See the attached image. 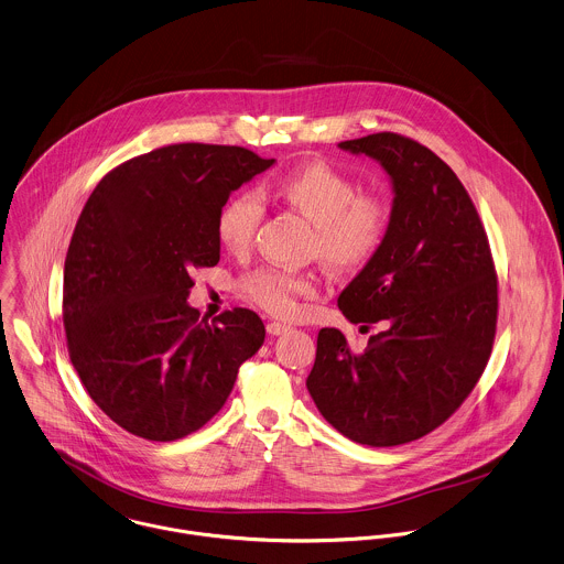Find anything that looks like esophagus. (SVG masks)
Returning a JSON list of instances; mask_svg holds the SVG:
<instances>
[{
	"label": "esophagus",
	"mask_w": 564,
	"mask_h": 564,
	"mask_svg": "<svg viewBox=\"0 0 564 564\" xmlns=\"http://www.w3.org/2000/svg\"><path fill=\"white\" fill-rule=\"evenodd\" d=\"M292 327L290 325H285V323H268V334L270 336H283V334H288Z\"/></svg>",
	"instance_id": "obj_1"
}]
</instances>
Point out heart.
Segmentation results:
<instances>
[{"instance_id":"1","label":"heart","mask_w":564,"mask_h":564,"mask_svg":"<svg viewBox=\"0 0 564 564\" xmlns=\"http://www.w3.org/2000/svg\"><path fill=\"white\" fill-rule=\"evenodd\" d=\"M276 198L305 214L316 225L314 252L338 274L366 268L381 250L392 225V205L381 192H364L357 178L327 161L303 163L272 185ZM263 216L259 194L235 192L216 214V235L230 252H246ZM239 294L257 307L290 316L301 299L318 292L314 272L283 265H261L239 279Z\"/></svg>"}]
</instances>
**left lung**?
Returning a JSON list of instances; mask_svg holds the SVG:
<instances>
[{"label": "left lung", "mask_w": 564, "mask_h": 564, "mask_svg": "<svg viewBox=\"0 0 564 564\" xmlns=\"http://www.w3.org/2000/svg\"><path fill=\"white\" fill-rule=\"evenodd\" d=\"M339 148L392 178V225L377 257L339 294L364 350L325 327L307 390L346 438L397 447L441 427L479 381L497 334L499 290L488 235L449 165L427 145L375 132Z\"/></svg>", "instance_id": "1"}]
</instances>
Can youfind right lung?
I'll return each mask as SVG.
<instances>
[{"mask_svg": "<svg viewBox=\"0 0 564 564\" xmlns=\"http://www.w3.org/2000/svg\"><path fill=\"white\" fill-rule=\"evenodd\" d=\"M272 163L241 145L172 143L91 192L65 257L63 325L89 397L132 436L172 443L200 430L263 344L252 310L209 323L187 296L189 272L220 261V205Z\"/></svg>", "mask_w": 564, "mask_h": 564, "instance_id": "1", "label": "right lung"}]
</instances>
